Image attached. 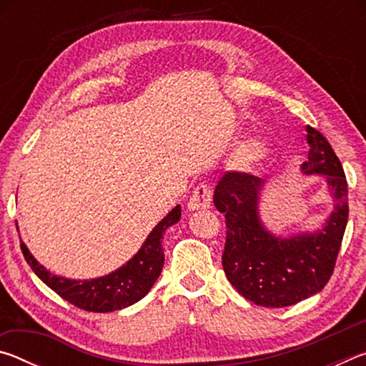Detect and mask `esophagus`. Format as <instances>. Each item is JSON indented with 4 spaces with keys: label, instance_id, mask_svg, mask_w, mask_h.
Segmentation results:
<instances>
[{
    "label": "esophagus",
    "instance_id": "obj_1",
    "mask_svg": "<svg viewBox=\"0 0 366 366\" xmlns=\"http://www.w3.org/2000/svg\"><path fill=\"white\" fill-rule=\"evenodd\" d=\"M190 212H197V209H208L212 207V190L207 184L197 185V189L192 194L190 200L187 203Z\"/></svg>",
    "mask_w": 366,
    "mask_h": 366
}]
</instances>
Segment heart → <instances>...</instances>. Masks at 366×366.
I'll return each instance as SVG.
<instances>
[{
	"label": "heart",
	"mask_w": 366,
	"mask_h": 366,
	"mask_svg": "<svg viewBox=\"0 0 366 366\" xmlns=\"http://www.w3.org/2000/svg\"><path fill=\"white\" fill-rule=\"evenodd\" d=\"M255 147H257V145L253 144V142H244V144L240 145V148H242L244 152H250L249 159L252 161V163H259V161L264 159V153L259 150V148H257V150L255 151Z\"/></svg>",
	"instance_id": "heart-1"
}]
</instances>
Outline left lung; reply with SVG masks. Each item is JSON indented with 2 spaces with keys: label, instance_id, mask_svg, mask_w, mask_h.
Returning <instances> with one entry per match:
<instances>
[{
  "label": "left lung",
  "instance_id": "obj_1",
  "mask_svg": "<svg viewBox=\"0 0 366 366\" xmlns=\"http://www.w3.org/2000/svg\"><path fill=\"white\" fill-rule=\"evenodd\" d=\"M305 176H323L332 212L315 231L276 235L263 224L259 202L266 181L247 172H226L214 189V207L226 218L222 268L227 281L255 305L282 308L323 290L342 244L349 200L342 164L326 137L307 126Z\"/></svg>",
  "mask_w": 366,
  "mask_h": 366
}]
</instances>
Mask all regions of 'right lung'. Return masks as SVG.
<instances>
[{
    "mask_svg": "<svg viewBox=\"0 0 366 366\" xmlns=\"http://www.w3.org/2000/svg\"><path fill=\"white\" fill-rule=\"evenodd\" d=\"M181 219V205H177L161 219L153 231L148 234L144 245L129 259L126 264L109 274L94 280H69L64 276L51 274L45 266L36 262L29 252L27 245L21 240V250L30 268L46 286L63 297L72 305L86 312L108 313L134 305L135 302L150 292L153 284L161 274L164 264L163 235L166 229ZM17 227V222H16ZM19 229V227H17Z\"/></svg>",
    "mask_w": 366,
    "mask_h": 366,
    "instance_id": "1",
    "label": "right lung"
}]
</instances>
